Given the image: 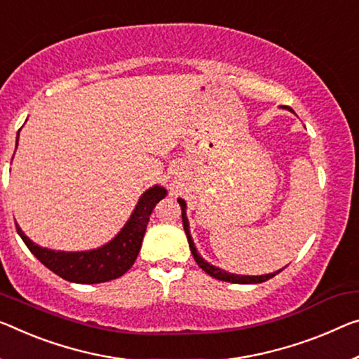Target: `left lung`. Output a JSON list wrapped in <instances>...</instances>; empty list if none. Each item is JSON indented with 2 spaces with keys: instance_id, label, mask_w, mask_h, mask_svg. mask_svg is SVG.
I'll list each match as a JSON object with an SVG mask.
<instances>
[{
  "instance_id": "obj_1",
  "label": "left lung",
  "mask_w": 359,
  "mask_h": 359,
  "mask_svg": "<svg viewBox=\"0 0 359 359\" xmlns=\"http://www.w3.org/2000/svg\"><path fill=\"white\" fill-rule=\"evenodd\" d=\"M285 109L292 110L290 107H285ZM178 203L181 205V218H183L184 233L187 236V242H189V249L192 252V255H194V260H196L198 266H201L207 274H210L212 278L218 279V280H226V283H233V284H260V283H264V280L274 278L276 274L280 273L285 268L284 266V268L278 269V271L262 274V276H244V274L228 273V271H224V269L215 266V264H212V263H208L205 258L201 257V253L197 252L196 245H194V241H192V236H191V231H189V222H187V215H186V201H184V198H178Z\"/></svg>"
}]
</instances>
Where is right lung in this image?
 I'll return each instance as SVG.
<instances>
[{
	"mask_svg": "<svg viewBox=\"0 0 359 359\" xmlns=\"http://www.w3.org/2000/svg\"><path fill=\"white\" fill-rule=\"evenodd\" d=\"M165 196H167V189L163 186L156 184L149 187L141 194L133 213L130 215L128 222L118 231V234L107 244L93 250L64 252L46 249V247H40L30 241L18 223H15V228L33 255L62 279L76 284L107 283V280L123 276L133 266L141 249L149 217H151L154 207Z\"/></svg>",
	"mask_w": 359,
	"mask_h": 359,
	"instance_id": "right-lung-1",
	"label": "right lung"
}]
</instances>
